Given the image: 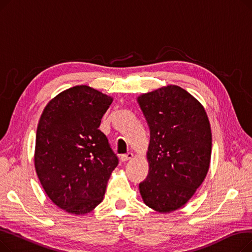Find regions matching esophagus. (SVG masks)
I'll return each mask as SVG.
<instances>
[{
	"instance_id": "1",
	"label": "esophagus",
	"mask_w": 252,
	"mask_h": 252,
	"mask_svg": "<svg viewBox=\"0 0 252 252\" xmlns=\"http://www.w3.org/2000/svg\"><path fill=\"white\" fill-rule=\"evenodd\" d=\"M133 157H134V154H133V153H127V154L122 155V156H121V159H122L123 162H126V161L131 159V158H133Z\"/></svg>"
}]
</instances>
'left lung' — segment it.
I'll return each mask as SVG.
<instances>
[{"instance_id":"8db88e82","label":"left lung","mask_w":252,"mask_h":252,"mask_svg":"<svg viewBox=\"0 0 252 252\" xmlns=\"http://www.w3.org/2000/svg\"><path fill=\"white\" fill-rule=\"evenodd\" d=\"M150 129L149 173L140 183L144 203L167 214L186 204L203 183L211 157V129L201 103L169 85L137 99Z\"/></svg>"}]
</instances>
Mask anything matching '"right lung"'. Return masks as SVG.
<instances>
[{
    "label": "right lung",
    "mask_w": 252,
    "mask_h": 252,
    "mask_svg": "<svg viewBox=\"0 0 252 252\" xmlns=\"http://www.w3.org/2000/svg\"><path fill=\"white\" fill-rule=\"evenodd\" d=\"M112 101L89 86H75L53 98L39 118L35 171L52 202L66 213L86 215L100 204L118 164L99 129Z\"/></svg>",
    "instance_id": "add662e5"
}]
</instances>
